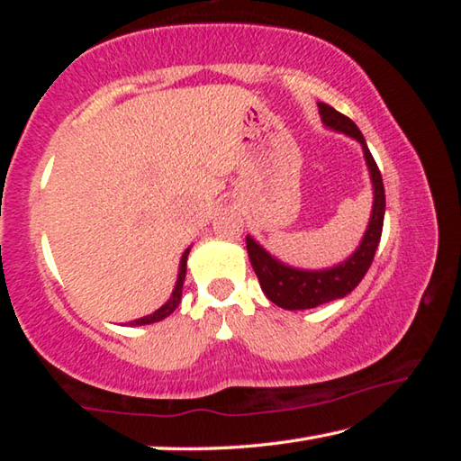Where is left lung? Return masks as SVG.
Here are the masks:
<instances>
[{
  "mask_svg": "<svg viewBox=\"0 0 461 461\" xmlns=\"http://www.w3.org/2000/svg\"><path fill=\"white\" fill-rule=\"evenodd\" d=\"M319 113H321V120L327 128L343 131V134L356 138L357 142L362 144L366 165H368L372 176L374 207L362 244L357 246L356 252L349 256L346 262L327 270H296L291 267H285L283 262L272 258L267 249L256 244L252 238H246L249 262H252L256 276L260 280L264 294H267L275 305L288 311L313 309L323 305V303L341 299V296L352 293L354 288L362 283V278L370 268L382 236V223H384V185H382L378 165L376 160L372 158L368 146H366L362 131L357 130L356 123L349 120L348 115L335 112L331 105L319 104Z\"/></svg>",
  "mask_w": 461,
  "mask_h": 461,
  "instance_id": "obj_1",
  "label": "left lung"
}]
</instances>
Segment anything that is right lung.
Returning a JSON list of instances; mask_svg holds the SVG:
<instances>
[{"mask_svg": "<svg viewBox=\"0 0 461 461\" xmlns=\"http://www.w3.org/2000/svg\"><path fill=\"white\" fill-rule=\"evenodd\" d=\"M186 256H189V249H185V254H183V258H181V268H178V278H176L175 291H173V296H170L167 305H162L158 311H154L152 315H146L142 319H136V321H131L130 325H148V323L162 321V319L168 317L178 307V303H181V294H183L185 275H186Z\"/></svg>", "mask_w": 461, "mask_h": 461, "instance_id": "right-lung-1", "label": "right lung"}]
</instances>
